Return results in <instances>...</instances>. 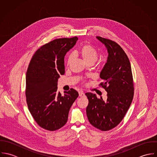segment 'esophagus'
I'll return each mask as SVG.
<instances>
[{"mask_svg": "<svg viewBox=\"0 0 157 157\" xmlns=\"http://www.w3.org/2000/svg\"><path fill=\"white\" fill-rule=\"evenodd\" d=\"M78 94H79V97H83V96H85V93L83 91H82V90L78 92Z\"/></svg>", "mask_w": 157, "mask_h": 157, "instance_id": "esophagus-1", "label": "esophagus"}]
</instances>
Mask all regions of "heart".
I'll use <instances>...</instances> for the list:
<instances>
[{"instance_id": "obj_1", "label": "heart", "mask_w": 157, "mask_h": 157, "mask_svg": "<svg viewBox=\"0 0 157 157\" xmlns=\"http://www.w3.org/2000/svg\"><path fill=\"white\" fill-rule=\"evenodd\" d=\"M78 53L83 60L87 63L89 62L94 63L98 58V53L95 48L90 44L83 46L78 51ZM74 58V54L71 53L67 57V65H69Z\"/></svg>"}]
</instances>
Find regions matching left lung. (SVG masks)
<instances>
[{"label":"left lung","mask_w":157,"mask_h":157,"mask_svg":"<svg viewBox=\"0 0 157 157\" xmlns=\"http://www.w3.org/2000/svg\"><path fill=\"white\" fill-rule=\"evenodd\" d=\"M106 46L108 56L100 77V86L107 92V100L99 99L95 94L86 93L89 103L86 114L95 128L107 131L116 127L123 120L134 97V82L129 60L121 47L109 39L97 36Z\"/></svg>","instance_id":"obj_1"}]
</instances>
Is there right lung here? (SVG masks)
<instances>
[{
    "label": "right lung",
    "instance_id": "add662e5",
    "mask_svg": "<svg viewBox=\"0 0 157 157\" xmlns=\"http://www.w3.org/2000/svg\"><path fill=\"white\" fill-rule=\"evenodd\" d=\"M78 38L55 39L38 49L33 55L26 74V97L28 109L42 128L54 131L67 122L69 109L78 96L71 88L62 95L57 82L65 74L64 58Z\"/></svg>",
    "mask_w": 157,
    "mask_h": 157
}]
</instances>
